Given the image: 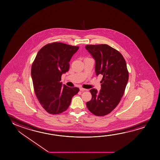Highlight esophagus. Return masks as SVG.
<instances>
[{"instance_id":"obj_1","label":"esophagus","mask_w":160,"mask_h":160,"mask_svg":"<svg viewBox=\"0 0 160 160\" xmlns=\"http://www.w3.org/2000/svg\"><path fill=\"white\" fill-rule=\"evenodd\" d=\"M79 90L81 91H87L86 89L83 88H79Z\"/></svg>"}]
</instances>
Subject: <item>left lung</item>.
Here are the masks:
<instances>
[{"label":"left lung","mask_w":160,"mask_h":160,"mask_svg":"<svg viewBox=\"0 0 160 160\" xmlns=\"http://www.w3.org/2000/svg\"><path fill=\"white\" fill-rule=\"evenodd\" d=\"M86 48L96 61L97 76L102 74L100 91L92 88V99L86 103L97 116L109 114L119 104L128 80L126 62L121 53L107 44L87 45Z\"/></svg>","instance_id":"left-lung-1"}]
</instances>
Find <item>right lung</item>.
<instances>
[{
    "mask_svg": "<svg viewBox=\"0 0 160 160\" xmlns=\"http://www.w3.org/2000/svg\"><path fill=\"white\" fill-rule=\"evenodd\" d=\"M78 46L61 42L46 44L39 51L33 61L31 75L36 96L49 113L58 114L68 109L77 87L62 86V74L68 71L69 61Z\"/></svg>",
    "mask_w": 160,
    "mask_h": 160,
    "instance_id": "obj_1",
    "label": "right lung"
}]
</instances>
